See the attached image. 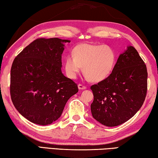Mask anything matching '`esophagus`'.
<instances>
[{
    "label": "esophagus",
    "instance_id": "esophagus-1",
    "mask_svg": "<svg viewBox=\"0 0 158 158\" xmlns=\"http://www.w3.org/2000/svg\"><path fill=\"white\" fill-rule=\"evenodd\" d=\"M78 88H79V90H84V89L86 88V87H85V85H82V84H79L78 85Z\"/></svg>",
    "mask_w": 158,
    "mask_h": 158
}]
</instances>
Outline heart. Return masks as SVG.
Listing matches in <instances>:
<instances>
[{
	"label": "heart",
	"instance_id": "1",
	"mask_svg": "<svg viewBox=\"0 0 158 158\" xmlns=\"http://www.w3.org/2000/svg\"><path fill=\"white\" fill-rule=\"evenodd\" d=\"M73 56L65 59V70L68 77L75 79L81 68L88 80L102 81L110 75L117 61V54L107 45L82 44L73 50Z\"/></svg>",
	"mask_w": 158,
	"mask_h": 158
}]
</instances>
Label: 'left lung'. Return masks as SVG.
Listing matches in <instances>:
<instances>
[{"mask_svg": "<svg viewBox=\"0 0 158 158\" xmlns=\"http://www.w3.org/2000/svg\"><path fill=\"white\" fill-rule=\"evenodd\" d=\"M147 77L144 61L135 48L128 46L110 75L90 87L94 95L90 105L93 118L110 127L130 119L144 102Z\"/></svg>", "mask_w": 158, "mask_h": 158, "instance_id": "left-lung-1", "label": "left lung"}]
</instances>
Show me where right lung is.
<instances>
[{"mask_svg":"<svg viewBox=\"0 0 158 158\" xmlns=\"http://www.w3.org/2000/svg\"><path fill=\"white\" fill-rule=\"evenodd\" d=\"M69 40L40 38L25 47L11 68L10 94L19 113L30 122L48 125L61 117L68 100L78 92L61 72V54Z\"/></svg>","mask_w":158,"mask_h":158,"instance_id":"1","label":"right lung"}]
</instances>
